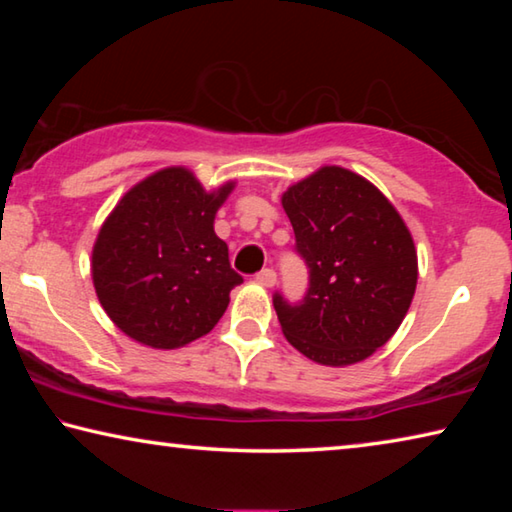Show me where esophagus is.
<instances>
[{"label":"esophagus","mask_w":512,"mask_h":512,"mask_svg":"<svg viewBox=\"0 0 512 512\" xmlns=\"http://www.w3.org/2000/svg\"><path fill=\"white\" fill-rule=\"evenodd\" d=\"M255 280L262 284V287H273V284L277 282V275L273 268H262V271L255 275Z\"/></svg>","instance_id":"34e87169"}]
</instances>
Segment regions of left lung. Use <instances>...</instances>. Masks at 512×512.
I'll list each match as a JSON object with an SVG mask.
<instances>
[{
  "mask_svg": "<svg viewBox=\"0 0 512 512\" xmlns=\"http://www.w3.org/2000/svg\"><path fill=\"white\" fill-rule=\"evenodd\" d=\"M309 268L300 302L273 293L282 332L323 366L368 359L411 307L418 255L402 216L366 178L323 167L282 196Z\"/></svg>",
  "mask_w": 512,
  "mask_h": 512,
  "instance_id": "8db88e82",
  "label": "left lung"
}]
</instances>
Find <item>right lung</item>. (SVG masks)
Returning a JSON list of instances; mask_svg holds the SVG:
<instances>
[{
    "label": "right lung",
    "mask_w": 512,
    "mask_h": 512,
    "mask_svg": "<svg viewBox=\"0 0 512 512\" xmlns=\"http://www.w3.org/2000/svg\"><path fill=\"white\" fill-rule=\"evenodd\" d=\"M232 187L207 194L192 171L171 167L117 203L92 250V280L121 332L173 350L219 323L230 291L244 282L214 232V214Z\"/></svg>",
    "instance_id": "1"
}]
</instances>
